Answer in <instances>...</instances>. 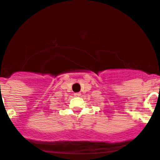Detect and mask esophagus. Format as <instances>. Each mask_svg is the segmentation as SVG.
<instances>
[{"label": "esophagus", "instance_id": "esophagus-1", "mask_svg": "<svg viewBox=\"0 0 160 160\" xmlns=\"http://www.w3.org/2000/svg\"><path fill=\"white\" fill-rule=\"evenodd\" d=\"M81 95V94L80 93V92H77V93H74V96L75 97H79Z\"/></svg>", "mask_w": 160, "mask_h": 160}]
</instances>
